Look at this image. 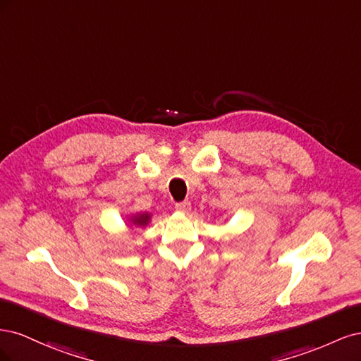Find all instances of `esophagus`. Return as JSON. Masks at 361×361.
Instances as JSON below:
<instances>
[{
  "label": "esophagus",
  "instance_id": "34e87169",
  "mask_svg": "<svg viewBox=\"0 0 361 361\" xmlns=\"http://www.w3.org/2000/svg\"><path fill=\"white\" fill-rule=\"evenodd\" d=\"M174 209L179 212H188L191 209V203L188 200L178 202V203H174Z\"/></svg>",
  "mask_w": 361,
  "mask_h": 361
}]
</instances>
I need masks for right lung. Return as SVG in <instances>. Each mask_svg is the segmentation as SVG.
Wrapping results in <instances>:
<instances>
[{"mask_svg": "<svg viewBox=\"0 0 361 361\" xmlns=\"http://www.w3.org/2000/svg\"><path fill=\"white\" fill-rule=\"evenodd\" d=\"M149 218H150L149 214H143V215H140V216H135V218H134V223H135V224H140V226H145V224H147Z\"/></svg>", "mask_w": 361, "mask_h": 361, "instance_id": "right-lung-1", "label": "right lung"}]
</instances>
